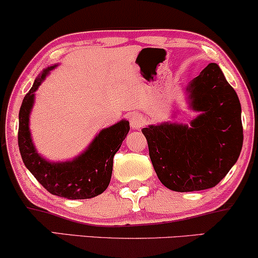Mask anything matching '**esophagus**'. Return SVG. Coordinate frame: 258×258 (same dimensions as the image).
<instances>
[{"label": "esophagus", "mask_w": 258, "mask_h": 258, "mask_svg": "<svg viewBox=\"0 0 258 258\" xmlns=\"http://www.w3.org/2000/svg\"><path fill=\"white\" fill-rule=\"evenodd\" d=\"M145 118L141 113H133L130 116V125L133 129H140L145 125Z\"/></svg>", "instance_id": "1"}]
</instances>
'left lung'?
<instances>
[{
  "instance_id": "left-lung-1",
  "label": "left lung",
  "mask_w": 258,
  "mask_h": 258,
  "mask_svg": "<svg viewBox=\"0 0 258 258\" xmlns=\"http://www.w3.org/2000/svg\"><path fill=\"white\" fill-rule=\"evenodd\" d=\"M186 91L191 109L201 112L190 125L142 129L158 178L179 192L217 185L237 163L244 138L239 99L217 63H209Z\"/></svg>"
}]
</instances>
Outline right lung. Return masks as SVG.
<instances>
[{
  "label": "right lung",
  "instance_id": "1",
  "mask_svg": "<svg viewBox=\"0 0 258 258\" xmlns=\"http://www.w3.org/2000/svg\"><path fill=\"white\" fill-rule=\"evenodd\" d=\"M55 67L51 66L44 69L22 100L19 112V149L25 166L50 194L69 200L92 199L100 195L109 186L113 157L129 133V122L123 119L101 130L90 147L73 160L50 163L41 158L32 142L28 123L34 101V92Z\"/></svg>",
  "mask_w": 258,
  "mask_h": 258
}]
</instances>
